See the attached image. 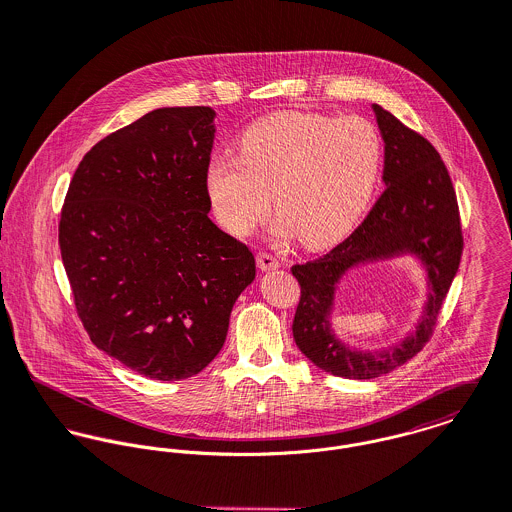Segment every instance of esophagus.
<instances>
[{
    "instance_id": "34e87169",
    "label": "esophagus",
    "mask_w": 512,
    "mask_h": 512,
    "mask_svg": "<svg viewBox=\"0 0 512 512\" xmlns=\"http://www.w3.org/2000/svg\"><path fill=\"white\" fill-rule=\"evenodd\" d=\"M257 265H259L261 271H275V269L281 267L279 259L275 255H271V253H259L257 255Z\"/></svg>"
}]
</instances>
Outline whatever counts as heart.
<instances>
[{
	"mask_svg": "<svg viewBox=\"0 0 512 512\" xmlns=\"http://www.w3.org/2000/svg\"><path fill=\"white\" fill-rule=\"evenodd\" d=\"M383 141L359 115L286 112L261 119L237 139V157L212 155L204 186L222 228L247 237L271 212L279 233L312 249L343 239L379 180Z\"/></svg>",
	"mask_w": 512,
	"mask_h": 512,
	"instance_id": "b5f03b06",
	"label": "heart"
}]
</instances>
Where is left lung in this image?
<instances>
[{
	"label": "left lung",
	"mask_w": 512,
	"mask_h": 512,
	"mask_svg": "<svg viewBox=\"0 0 512 512\" xmlns=\"http://www.w3.org/2000/svg\"><path fill=\"white\" fill-rule=\"evenodd\" d=\"M385 143V192L369 216L328 255L294 265L300 302L292 322L298 349L343 379H375L410 361L430 338L459 269L463 237L452 178L438 151L397 117L371 106ZM410 256L425 271L427 300L415 328L381 350L349 348L333 330L335 292L351 271Z\"/></svg>",
	"instance_id": "1"
}]
</instances>
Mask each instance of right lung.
Returning a JSON list of instances; mask_svg holds the SVG:
<instances>
[{"mask_svg":"<svg viewBox=\"0 0 512 512\" xmlns=\"http://www.w3.org/2000/svg\"><path fill=\"white\" fill-rule=\"evenodd\" d=\"M216 112L159 108L96 143L58 226L78 316L98 349L155 381L200 373L224 347L253 253L210 218Z\"/></svg>","mask_w":512,"mask_h":512,"instance_id":"add662e5","label":"right lung"}]
</instances>
